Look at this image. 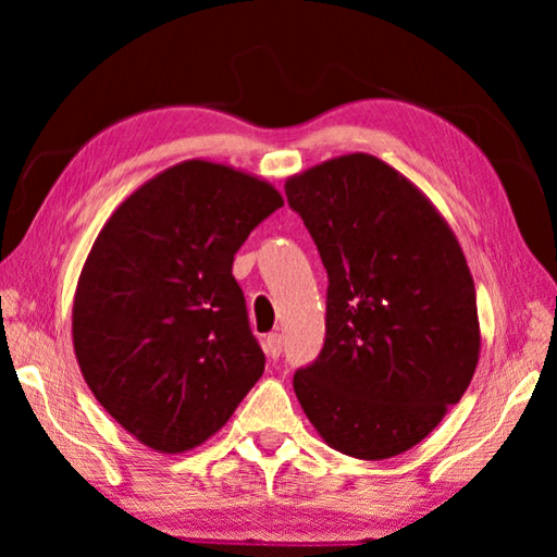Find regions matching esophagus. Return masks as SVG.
<instances>
[{
  "instance_id": "esophagus-1",
  "label": "esophagus",
  "mask_w": 557,
  "mask_h": 557,
  "mask_svg": "<svg viewBox=\"0 0 557 557\" xmlns=\"http://www.w3.org/2000/svg\"><path fill=\"white\" fill-rule=\"evenodd\" d=\"M265 351L270 358H280V354H282V336L280 334H270L265 338Z\"/></svg>"
}]
</instances>
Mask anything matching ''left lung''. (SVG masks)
<instances>
[{
    "label": "left lung",
    "mask_w": 557,
    "mask_h": 557,
    "mask_svg": "<svg viewBox=\"0 0 557 557\" xmlns=\"http://www.w3.org/2000/svg\"><path fill=\"white\" fill-rule=\"evenodd\" d=\"M285 194L329 275L324 348L295 373L301 410L342 455H403L461 400L482 351L457 235L410 178L366 152L289 176Z\"/></svg>",
    "instance_id": "obj_1"
}]
</instances>
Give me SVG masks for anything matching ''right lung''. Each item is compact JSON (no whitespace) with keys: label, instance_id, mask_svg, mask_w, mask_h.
Listing matches in <instances>:
<instances>
[{"label":"right lung","instance_id":"right-lung-1","mask_svg":"<svg viewBox=\"0 0 557 557\" xmlns=\"http://www.w3.org/2000/svg\"><path fill=\"white\" fill-rule=\"evenodd\" d=\"M282 194L186 159L122 201L81 270L73 351L98 403L149 449L213 437L265 371L233 258Z\"/></svg>","mask_w":557,"mask_h":557}]
</instances>
